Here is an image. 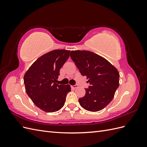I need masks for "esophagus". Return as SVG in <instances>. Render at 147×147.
<instances>
[{
	"label": "esophagus",
	"instance_id": "1",
	"mask_svg": "<svg viewBox=\"0 0 147 147\" xmlns=\"http://www.w3.org/2000/svg\"><path fill=\"white\" fill-rule=\"evenodd\" d=\"M78 87V84H75V85H72L71 86V88L72 89H75Z\"/></svg>",
	"mask_w": 147,
	"mask_h": 147
}]
</instances>
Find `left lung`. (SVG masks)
Segmentation results:
<instances>
[{"instance_id":"obj_1","label":"left lung","mask_w":147,"mask_h":147,"mask_svg":"<svg viewBox=\"0 0 147 147\" xmlns=\"http://www.w3.org/2000/svg\"><path fill=\"white\" fill-rule=\"evenodd\" d=\"M70 57L90 84L85 88L84 96L78 99L80 104L90 112L103 109L112 101L119 86L118 71L103 57L89 51H72Z\"/></svg>"}]
</instances>
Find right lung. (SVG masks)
Segmentation results:
<instances>
[{"instance_id":"right-lung-1","label":"right lung","mask_w":147,"mask_h":147,"mask_svg":"<svg viewBox=\"0 0 147 147\" xmlns=\"http://www.w3.org/2000/svg\"><path fill=\"white\" fill-rule=\"evenodd\" d=\"M69 56V50L48 52L35 61L24 75V83L28 96L37 107L46 112L59 110L71 90L69 84L55 83L60 75V69Z\"/></svg>"}]
</instances>
